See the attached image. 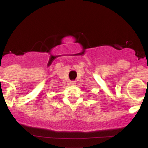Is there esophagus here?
<instances>
[{"label": "esophagus", "instance_id": "34e87169", "mask_svg": "<svg viewBox=\"0 0 148 148\" xmlns=\"http://www.w3.org/2000/svg\"><path fill=\"white\" fill-rule=\"evenodd\" d=\"M70 85H71V86H76V82H74V81H71V82H70Z\"/></svg>", "mask_w": 148, "mask_h": 148}]
</instances>
